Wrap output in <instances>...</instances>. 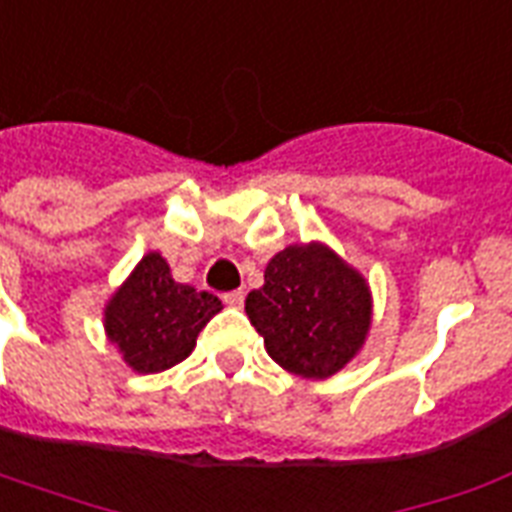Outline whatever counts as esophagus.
<instances>
[{"mask_svg": "<svg viewBox=\"0 0 512 512\" xmlns=\"http://www.w3.org/2000/svg\"><path fill=\"white\" fill-rule=\"evenodd\" d=\"M244 297H247V292H244V289H236V292L223 295V303L231 305V308H241V305H244Z\"/></svg>", "mask_w": 512, "mask_h": 512, "instance_id": "34e87169", "label": "esophagus"}]
</instances>
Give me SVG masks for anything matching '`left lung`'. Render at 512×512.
I'll return each instance as SVG.
<instances>
[{"label":"left lung","instance_id":"1","mask_svg":"<svg viewBox=\"0 0 512 512\" xmlns=\"http://www.w3.org/2000/svg\"><path fill=\"white\" fill-rule=\"evenodd\" d=\"M268 356L305 380H327L353 361L372 329L364 273L324 241L289 244L265 265L244 305Z\"/></svg>","mask_w":512,"mask_h":512}]
</instances>
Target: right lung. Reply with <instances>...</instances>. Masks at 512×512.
<instances>
[{
	"label": "right lung",
	"mask_w": 512,
	"mask_h": 512,
	"mask_svg": "<svg viewBox=\"0 0 512 512\" xmlns=\"http://www.w3.org/2000/svg\"><path fill=\"white\" fill-rule=\"evenodd\" d=\"M220 311L215 295L175 281L162 252H148L108 297L103 329L132 372L156 374L191 356L199 332Z\"/></svg>",
	"instance_id": "obj_1"
}]
</instances>
